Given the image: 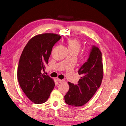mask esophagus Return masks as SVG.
Returning <instances> with one entry per match:
<instances>
[{"label":"esophagus","instance_id":"esophagus-1","mask_svg":"<svg viewBox=\"0 0 126 126\" xmlns=\"http://www.w3.org/2000/svg\"><path fill=\"white\" fill-rule=\"evenodd\" d=\"M57 80H58V82L59 83H62V82H64V80L63 79H58Z\"/></svg>","mask_w":126,"mask_h":126}]
</instances>
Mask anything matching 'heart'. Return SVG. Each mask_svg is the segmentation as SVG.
I'll return each mask as SVG.
<instances>
[{
	"mask_svg": "<svg viewBox=\"0 0 126 126\" xmlns=\"http://www.w3.org/2000/svg\"><path fill=\"white\" fill-rule=\"evenodd\" d=\"M67 44L69 50L76 51L78 53L81 47L80 42L79 40L75 39H72L67 40Z\"/></svg>",
	"mask_w": 126,
	"mask_h": 126,
	"instance_id": "1",
	"label": "heart"
}]
</instances>
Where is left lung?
<instances>
[{"instance_id":"1","label":"left lung","mask_w":126,"mask_h":126,"mask_svg":"<svg viewBox=\"0 0 126 126\" xmlns=\"http://www.w3.org/2000/svg\"><path fill=\"white\" fill-rule=\"evenodd\" d=\"M81 78L78 84L68 82L70 88L64 96L65 103L72 106L79 107L87 103L100 87L103 78L101 52L93 46L86 62L78 71Z\"/></svg>"}]
</instances>
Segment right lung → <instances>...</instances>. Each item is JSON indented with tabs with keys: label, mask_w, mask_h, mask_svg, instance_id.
<instances>
[{
	"label": "right lung",
	"mask_w": 126,
	"mask_h": 126,
	"mask_svg": "<svg viewBox=\"0 0 126 126\" xmlns=\"http://www.w3.org/2000/svg\"><path fill=\"white\" fill-rule=\"evenodd\" d=\"M61 38L47 33L32 38L20 56L18 66V80L22 90L35 104L45 103L55 86L53 79L42 74L51 53L53 47Z\"/></svg>",
	"instance_id": "right-lung-1"
}]
</instances>
